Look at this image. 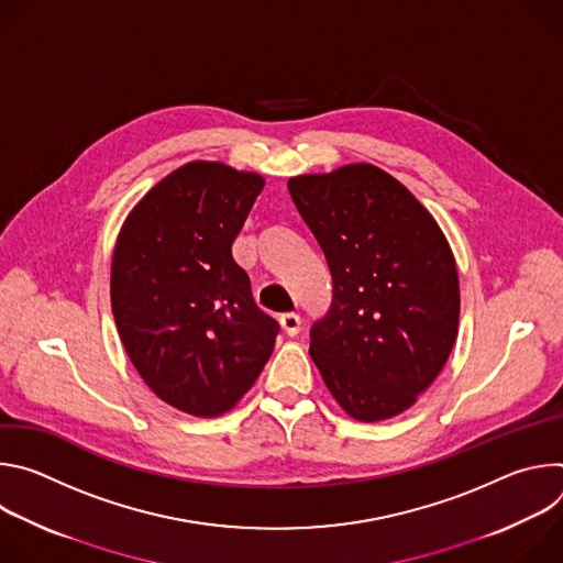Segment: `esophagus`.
<instances>
[{
	"label": "esophagus",
	"instance_id": "esophagus-1",
	"mask_svg": "<svg viewBox=\"0 0 563 563\" xmlns=\"http://www.w3.org/2000/svg\"><path fill=\"white\" fill-rule=\"evenodd\" d=\"M280 325L287 336H298L300 332V316L298 313H285L280 316Z\"/></svg>",
	"mask_w": 563,
	"mask_h": 563
}]
</instances>
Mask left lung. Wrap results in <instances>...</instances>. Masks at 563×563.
Here are the masks:
<instances>
[{"instance_id":"obj_1","label":"left lung","mask_w":563,"mask_h":563,"mask_svg":"<svg viewBox=\"0 0 563 563\" xmlns=\"http://www.w3.org/2000/svg\"><path fill=\"white\" fill-rule=\"evenodd\" d=\"M323 250L334 298L309 356L356 421L406 412L441 374L459 332V274L434 216L387 172L354 163L287 183Z\"/></svg>"}]
</instances>
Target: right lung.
I'll use <instances>...</instances> for the list:
<instances>
[{
    "instance_id": "add662e5",
    "label": "right lung",
    "mask_w": 563,
    "mask_h": 563,
    "mask_svg": "<svg viewBox=\"0 0 563 563\" xmlns=\"http://www.w3.org/2000/svg\"><path fill=\"white\" fill-rule=\"evenodd\" d=\"M265 178L194 159L129 211L111 261L120 341L148 389L191 417H220L265 363L278 323L231 256Z\"/></svg>"
}]
</instances>
